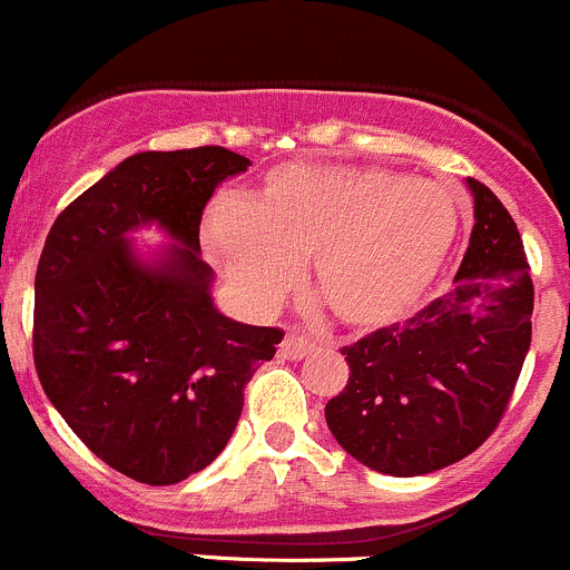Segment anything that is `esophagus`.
Segmentation results:
<instances>
[{
  "instance_id": "34e87169",
  "label": "esophagus",
  "mask_w": 570,
  "mask_h": 570,
  "mask_svg": "<svg viewBox=\"0 0 570 570\" xmlns=\"http://www.w3.org/2000/svg\"><path fill=\"white\" fill-rule=\"evenodd\" d=\"M313 348H315V343L309 341V337L298 335V332H287L283 346H279V354L287 360H302V357H307Z\"/></svg>"
}]
</instances>
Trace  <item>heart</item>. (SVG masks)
<instances>
[{
    "instance_id": "1",
    "label": "heart",
    "mask_w": 570,
    "mask_h": 570,
    "mask_svg": "<svg viewBox=\"0 0 570 570\" xmlns=\"http://www.w3.org/2000/svg\"><path fill=\"white\" fill-rule=\"evenodd\" d=\"M458 199L435 179L391 168L285 166L244 207L218 210L207 246L252 304H268L313 261L315 298L343 326L382 330L407 318L441 274Z\"/></svg>"
}]
</instances>
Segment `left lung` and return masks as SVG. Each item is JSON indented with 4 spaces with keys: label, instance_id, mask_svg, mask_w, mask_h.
Returning a JSON list of instances; mask_svg holds the SVG:
<instances>
[{
    "label": "left lung",
    "instance_id": "left-lung-1",
    "mask_svg": "<svg viewBox=\"0 0 570 570\" xmlns=\"http://www.w3.org/2000/svg\"><path fill=\"white\" fill-rule=\"evenodd\" d=\"M469 188L474 229L452 291L341 352L348 382L326 402V426L380 474H432L476 452L499 426L532 343L521 235L488 185L469 179Z\"/></svg>",
    "mask_w": 570,
    "mask_h": 570
}]
</instances>
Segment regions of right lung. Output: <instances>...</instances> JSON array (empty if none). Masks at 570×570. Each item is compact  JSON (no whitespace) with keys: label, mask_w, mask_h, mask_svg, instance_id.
<instances>
[{"label":"right lung","mask_w":570,"mask_h":570,"mask_svg":"<svg viewBox=\"0 0 570 570\" xmlns=\"http://www.w3.org/2000/svg\"><path fill=\"white\" fill-rule=\"evenodd\" d=\"M249 166L224 146L138 151L77 196L43 244L38 380L75 435L135 482L177 484L207 469L285 335L218 313L202 261L205 205ZM149 223L175 244L144 258L126 235Z\"/></svg>","instance_id":"add662e5"}]
</instances>
